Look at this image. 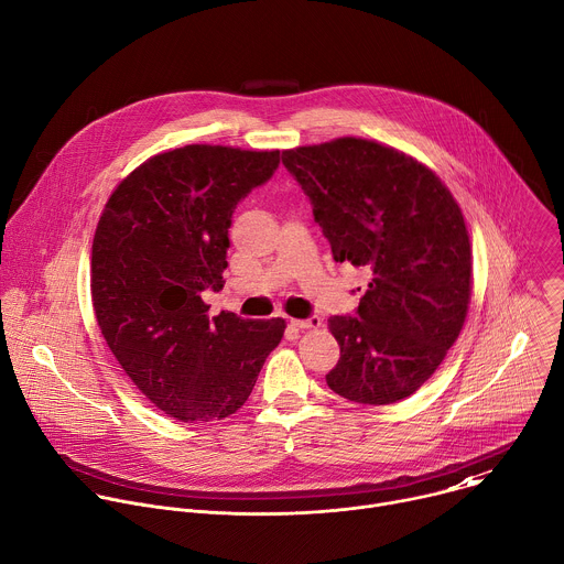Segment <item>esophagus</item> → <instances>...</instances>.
<instances>
[{
	"label": "esophagus",
	"mask_w": 564,
	"mask_h": 564,
	"mask_svg": "<svg viewBox=\"0 0 564 564\" xmlns=\"http://www.w3.org/2000/svg\"><path fill=\"white\" fill-rule=\"evenodd\" d=\"M290 324L299 330H316V328H321V316L312 314L307 318H290Z\"/></svg>",
	"instance_id": "esophagus-1"
}]
</instances>
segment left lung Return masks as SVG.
I'll use <instances>...</instances> for the list:
<instances>
[{
	"instance_id": "obj_1",
	"label": "left lung",
	"mask_w": 564,
	"mask_h": 564,
	"mask_svg": "<svg viewBox=\"0 0 564 564\" xmlns=\"http://www.w3.org/2000/svg\"><path fill=\"white\" fill-rule=\"evenodd\" d=\"M283 165L335 261L370 274L355 316L328 318L341 348L328 386L370 406L413 394L468 310L473 261L455 198L415 158L361 138L283 151Z\"/></svg>"
}]
</instances>
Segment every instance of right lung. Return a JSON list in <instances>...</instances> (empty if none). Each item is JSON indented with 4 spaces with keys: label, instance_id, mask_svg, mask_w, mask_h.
<instances>
[{
    "label": "right lung",
    "instance_id": "obj_1",
    "mask_svg": "<svg viewBox=\"0 0 564 564\" xmlns=\"http://www.w3.org/2000/svg\"><path fill=\"white\" fill-rule=\"evenodd\" d=\"M279 151L187 144L158 153L111 194L91 250L98 326L131 381L170 417L212 422L246 404L283 318H209L231 214L268 183Z\"/></svg>",
    "mask_w": 564,
    "mask_h": 564
}]
</instances>
